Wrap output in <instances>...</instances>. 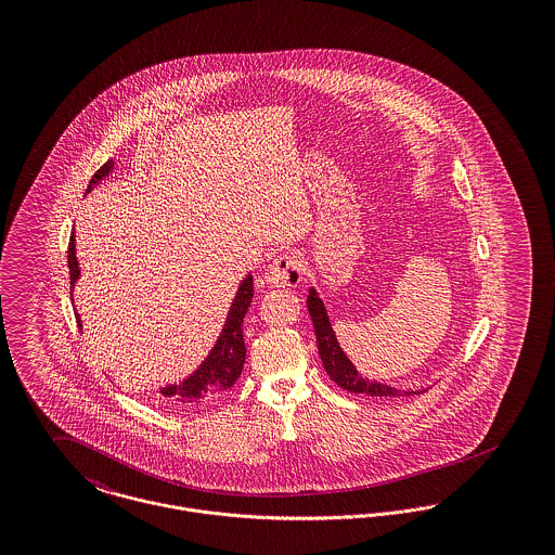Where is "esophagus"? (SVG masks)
I'll return each mask as SVG.
<instances>
[{
    "label": "esophagus",
    "instance_id": "esophagus-1",
    "mask_svg": "<svg viewBox=\"0 0 555 555\" xmlns=\"http://www.w3.org/2000/svg\"><path fill=\"white\" fill-rule=\"evenodd\" d=\"M266 281L272 287H297L301 281V262L295 254H281L268 266Z\"/></svg>",
    "mask_w": 555,
    "mask_h": 555
}]
</instances>
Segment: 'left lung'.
I'll return each mask as SVG.
<instances>
[{"mask_svg": "<svg viewBox=\"0 0 555 555\" xmlns=\"http://www.w3.org/2000/svg\"><path fill=\"white\" fill-rule=\"evenodd\" d=\"M308 310L314 322V331H317L318 353L320 360L324 364L326 374L349 393H364L370 397H399L403 396L401 391H397L389 385H380V383H372L369 378H362L358 374V370L353 369V364L347 360L341 347L335 339V333L331 328V322L326 317V310L317 295V291L310 289L308 295ZM405 396H414V391H405Z\"/></svg>", "mask_w": 555, "mask_h": 555, "instance_id": "left-lung-1", "label": "left lung"}]
</instances>
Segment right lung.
Instances as JSON below:
<instances>
[{
    "mask_svg": "<svg viewBox=\"0 0 555 555\" xmlns=\"http://www.w3.org/2000/svg\"><path fill=\"white\" fill-rule=\"evenodd\" d=\"M112 166H114L112 159H107L106 164L91 177V183L87 186V191H91V186L98 185L112 170ZM68 270H70V287H73L75 281L79 279V264H77V256H75V233L68 241ZM251 299H254V279L249 274L238 287L237 297L231 306V312H229L227 324H224V331H222L216 347L211 349L208 360L199 366L195 374H191L181 387L172 385V387L162 389V396L166 397L168 401H172V405H179V408L197 405L202 401H208L211 397L224 393L227 389H231L237 383L243 364H245V341H243L241 326H243V318L251 306ZM77 322L80 324L79 317H77Z\"/></svg>",
    "mask_w": 555,
    "mask_h": 555,
    "instance_id": "right-lung-1",
    "label": "right lung"
}]
</instances>
